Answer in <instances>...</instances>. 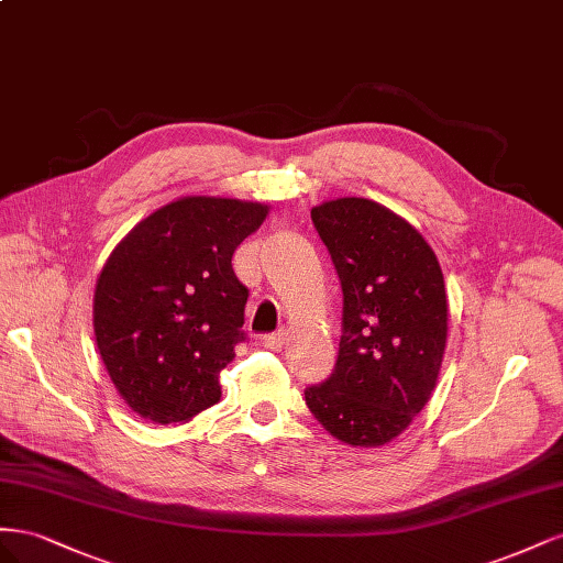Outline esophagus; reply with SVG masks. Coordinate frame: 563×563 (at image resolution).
<instances>
[{
  "instance_id": "34e87169",
  "label": "esophagus",
  "mask_w": 563,
  "mask_h": 563,
  "mask_svg": "<svg viewBox=\"0 0 563 563\" xmlns=\"http://www.w3.org/2000/svg\"><path fill=\"white\" fill-rule=\"evenodd\" d=\"M287 344V334L285 332H276V334H268L264 340V346L271 351H280Z\"/></svg>"
}]
</instances>
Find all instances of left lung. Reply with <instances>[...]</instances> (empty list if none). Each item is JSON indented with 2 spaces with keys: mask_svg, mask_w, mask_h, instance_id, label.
<instances>
[{
  "mask_svg": "<svg viewBox=\"0 0 563 563\" xmlns=\"http://www.w3.org/2000/svg\"><path fill=\"white\" fill-rule=\"evenodd\" d=\"M311 219L342 280L344 334L332 377L303 398L336 441L379 448L437 389L448 342L443 273L422 233L375 200H325Z\"/></svg>",
  "mask_w": 563,
  "mask_h": 563,
  "instance_id": "left-lung-1",
  "label": "left lung"
}]
</instances>
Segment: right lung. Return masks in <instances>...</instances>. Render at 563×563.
<instances>
[{
    "label": "right lung",
    "mask_w": 563,
    "mask_h": 563,
    "mask_svg": "<svg viewBox=\"0 0 563 563\" xmlns=\"http://www.w3.org/2000/svg\"><path fill=\"white\" fill-rule=\"evenodd\" d=\"M268 212L264 202L184 196L110 252L96 278L93 336L143 420L186 424L221 400L219 373L235 358L247 303L231 260Z\"/></svg>",
    "instance_id": "right-lung-1"
}]
</instances>
